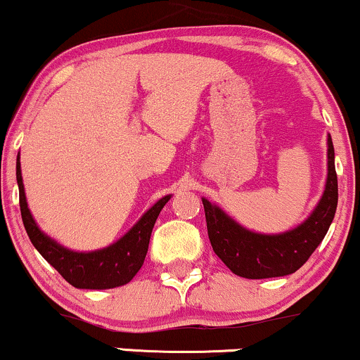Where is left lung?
<instances>
[{
    "label": "left lung",
    "instance_id": "8db88e82",
    "mask_svg": "<svg viewBox=\"0 0 360 360\" xmlns=\"http://www.w3.org/2000/svg\"><path fill=\"white\" fill-rule=\"evenodd\" d=\"M201 199L211 246L233 274L251 280L295 274L322 243L335 216L339 189L330 134L327 136L326 189L309 218L298 226L276 235L255 233L236 223L218 205Z\"/></svg>",
    "mask_w": 360,
    "mask_h": 360
}]
</instances>
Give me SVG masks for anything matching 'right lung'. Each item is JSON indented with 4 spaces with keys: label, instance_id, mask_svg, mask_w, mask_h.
I'll list each match as a JSON object with an SVG mask.
<instances>
[{
    "label": "right lung",
    "instance_id": "right-lung-1",
    "mask_svg": "<svg viewBox=\"0 0 360 360\" xmlns=\"http://www.w3.org/2000/svg\"><path fill=\"white\" fill-rule=\"evenodd\" d=\"M16 181L20 189V210L25 229L38 253L75 288L107 290L129 283L144 263L154 223L171 194L159 199L125 235L105 248L95 251H73L41 231L30 213L21 177L20 154L16 158Z\"/></svg>",
    "mask_w": 360,
    "mask_h": 360
}]
</instances>
